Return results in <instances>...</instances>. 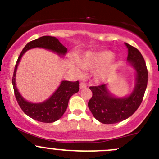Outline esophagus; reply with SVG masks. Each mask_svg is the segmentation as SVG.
Returning a JSON list of instances; mask_svg holds the SVG:
<instances>
[{
	"mask_svg": "<svg viewBox=\"0 0 159 159\" xmlns=\"http://www.w3.org/2000/svg\"><path fill=\"white\" fill-rule=\"evenodd\" d=\"M86 87H87L86 84H84V83H80V89H86Z\"/></svg>",
	"mask_w": 159,
	"mask_h": 159,
	"instance_id": "34e87169",
	"label": "esophagus"
}]
</instances>
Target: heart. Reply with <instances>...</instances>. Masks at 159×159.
Returning a JSON list of instances; mask_svg holds the SVG:
<instances>
[{"label":"heart","instance_id":"1","mask_svg":"<svg viewBox=\"0 0 159 159\" xmlns=\"http://www.w3.org/2000/svg\"><path fill=\"white\" fill-rule=\"evenodd\" d=\"M112 57L113 54L109 51L89 52L82 57H78L77 63L82 69H96L94 78L97 81H101L115 67V61ZM72 68L78 75L81 73V70L76 65H72Z\"/></svg>","mask_w":159,"mask_h":159}]
</instances>
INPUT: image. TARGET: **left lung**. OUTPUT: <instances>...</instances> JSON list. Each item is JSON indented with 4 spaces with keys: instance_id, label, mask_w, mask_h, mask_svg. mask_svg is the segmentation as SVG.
<instances>
[{
    "instance_id": "left-lung-1",
    "label": "left lung",
    "mask_w": 159,
    "mask_h": 159,
    "mask_svg": "<svg viewBox=\"0 0 159 159\" xmlns=\"http://www.w3.org/2000/svg\"><path fill=\"white\" fill-rule=\"evenodd\" d=\"M128 61L136 71L135 86L129 96L116 98L109 92L105 84L89 88L92 97L89 108L94 118L103 124H115L129 118L139 108L143 100L148 84V70L140 51L125 43Z\"/></svg>"
}]
</instances>
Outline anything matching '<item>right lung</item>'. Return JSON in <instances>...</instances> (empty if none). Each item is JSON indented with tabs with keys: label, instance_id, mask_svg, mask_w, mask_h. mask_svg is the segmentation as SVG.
<instances>
[{
	"label": "right lung",
	"instance_id": "add662e5",
	"mask_svg": "<svg viewBox=\"0 0 159 159\" xmlns=\"http://www.w3.org/2000/svg\"><path fill=\"white\" fill-rule=\"evenodd\" d=\"M34 48H42L50 50L60 56H64L67 53L65 48L58 39L51 36H43L36 40L30 41L25 45L20 52L17 61L14 71L13 74L12 84L14 94L19 106L28 116L36 121L44 123H51L61 118L68 108V101L74 94L79 91V82L77 81H62L58 89L48 100L41 103H31L25 100L16 87L15 76L17 66L23 54L28 50Z\"/></svg>",
	"mask_w": 159,
	"mask_h": 159
}]
</instances>
